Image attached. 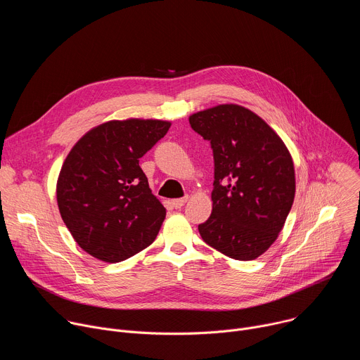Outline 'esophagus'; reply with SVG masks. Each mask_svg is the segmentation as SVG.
Listing matches in <instances>:
<instances>
[{
    "label": "esophagus",
    "mask_w": 360,
    "mask_h": 360,
    "mask_svg": "<svg viewBox=\"0 0 360 360\" xmlns=\"http://www.w3.org/2000/svg\"><path fill=\"white\" fill-rule=\"evenodd\" d=\"M186 200H188V196H184V198H178V199H174V200H171V203H172V207L175 208V210H181L184 205L186 203Z\"/></svg>",
    "instance_id": "esophagus-1"
}]
</instances>
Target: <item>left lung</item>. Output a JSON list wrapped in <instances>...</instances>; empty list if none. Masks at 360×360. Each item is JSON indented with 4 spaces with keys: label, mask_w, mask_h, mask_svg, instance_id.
Masks as SVG:
<instances>
[{
    "label": "left lung",
    "mask_w": 360,
    "mask_h": 360,
    "mask_svg": "<svg viewBox=\"0 0 360 360\" xmlns=\"http://www.w3.org/2000/svg\"><path fill=\"white\" fill-rule=\"evenodd\" d=\"M214 153L212 214L202 239L232 259L252 261L282 231L295 198V169L276 132L252 111L218 105L189 117Z\"/></svg>",
    "instance_id": "obj_1"
}]
</instances>
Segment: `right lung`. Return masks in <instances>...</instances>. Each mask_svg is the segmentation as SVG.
<instances>
[{
	"instance_id": "1",
	"label": "right lung",
	"mask_w": 360,
	"mask_h": 360,
	"mask_svg": "<svg viewBox=\"0 0 360 360\" xmlns=\"http://www.w3.org/2000/svg\"><path fill=\"white\" fill-rule=\"evenodd\" d=\"M171 124L110 121L86 132L61 168L57 200L75 242L94 258L121 262L155 240L167 210L152 195L139 158Z\"/></svg>"
}]
</instances>
